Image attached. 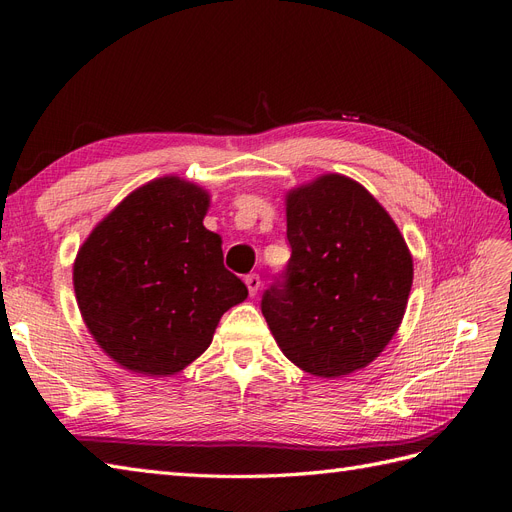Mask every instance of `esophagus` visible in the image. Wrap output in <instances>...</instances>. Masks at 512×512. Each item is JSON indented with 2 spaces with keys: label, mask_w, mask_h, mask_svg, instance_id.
<instances>
[{
  "label": "esophagus",
  "mask_w": 512,
  "mask_h": 512,
  "mask_svg": "<svg viewBox=\"0 0 512 512\" xmlns=\"http://www.w3.org/2000/svg\"><path fill=\"white\" fill-rule=\"evenodd\" d=\"M245 286H247V290H250V297H254V294H256L258 288H260V275H258V273L245 275Z\"/></svg>",
  "instance_id": "1"
}]
</instances>
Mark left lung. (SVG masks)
Instances as JSON below:
<instances>
[{
  "label": "left lung",
  "mask_w": 512,
  "mask_h": 512,
  "mask_svg": "<svg viewBox=\"0 0 512 512\" xmlns=\"http://www.w3.org/2000/svg\"><path fill=\"white\" fill-rule=\"evenodd\" d=\"M286 226V282L262 294L277 346L318 378L367 367L406 314L414 265L404 235L359 181L337 173L288 190Z\"/></svg>",
  "instance_id": "left-lung-1"
}]
</instances>
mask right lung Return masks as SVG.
Returning a JSON list of instances; mask_svg holds the SVG:
<instances>
[{
    "mask_svg": "<svg viewBox=\"0 0 512 512\" xmlns=\"http://www.w3.org/2000/svg\"><path fill=\"white\" fill-rule=\"evenodd\" d=\"M211 196L177 175L130 192L79 247L72 282L87 331L134 374L175 376L203 354L247 288L205 228Z\"/></svg>",
    "mask_w": 512,
    "mask_h": 512,
    "instance_id": "right-lung-1",
    "label": "right lung"
}]
</instances>
